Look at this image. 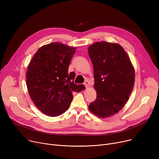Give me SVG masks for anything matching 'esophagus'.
Here are the masks:
<instances>
[{
  "label": "esophagus",
  "instance_id": "obj_1",
  "mask_svg": "<svg viewBox=\"0 0 159 159\" xmlns=\"http://www.w3.org/2000/svg\"><path fill=\"white\" fill-rule=\"evenodd\" d=\"M84 85H85V86L86 88H89L90 86V82H89V80H86V81L84 82Z\"/></svg>",
  "mask_w": 159,
  "mask_h": 159
}]
</instances>
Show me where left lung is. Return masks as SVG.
I'll return each instance as SVG.
<instances>
[{
    "mask_svg": "<svg viewBox=\"0 0 159 159\" xmlns=\"http://www.w3.org/2000/svg\"><path fill=\"white\" fill-rule=\"evenodd\" d=\"M88 52L94 69L96 100L89 110L98 117L117 113L128 101L135 83V70L124 48L116 43L97 42Z\"/></svg>",
    "mask_w": 159,
    "mask_h": 159,
    "instance_id": "8db88e82",
    "label": "left lung"
}]
</instances>
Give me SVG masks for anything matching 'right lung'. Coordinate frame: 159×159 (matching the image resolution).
<instances>
[{"label": "right lung", "instance_id": "add662e5", "mask_svg": "<svg viewBox=\"0 0 159 159\" xmlns=\"http://www.w3.org/2000/svg\"><path fill=\"white\" fill-rule=\"evenodd\" d=\"M76 48L61 43L40 47L33 55L26 72L28 93L38 109L50 116H57L68 109L73 93L86 88L73 82L75 74L68 73Z\"/></svg>", "mask_w": 159, "mask_h": 159}]
</instances>
